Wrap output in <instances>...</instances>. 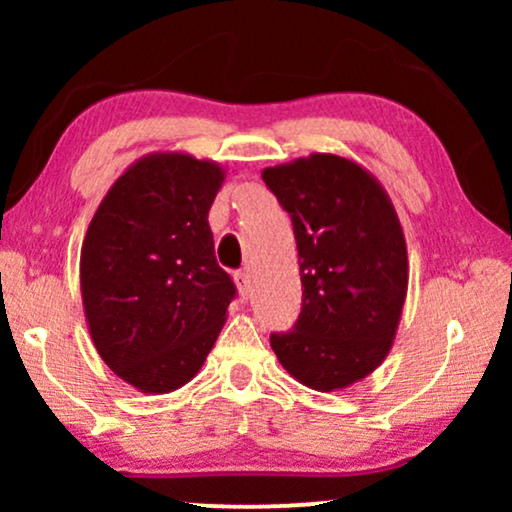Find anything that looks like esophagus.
Returning <instances> with one entry per match:
<instances>
[{"label": "esophagus", "instance_id": "34e87169", "mask_svg": "<svg viewBox=\"0 0 512 512\" xmlns=\"http://www.w3.org/2000/svg\"><path fill=\"white\" fill-rule=\"evenodd\" d=\"M233 279H235L237 291H240V296L242 298H249L251 296V277H249V272H244V270L235 272Z\"/></svg>", "mask_w": 512, "mask_h": 512}]
</instances>
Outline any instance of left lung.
<instances>
[{"label":"left lung","mask_w":512,"mask_h":512,"mask_svg":"<svg viewBox=\"0 0 512 512\" xmlns=\"http://www.w3.org/2000/svg\"><path fill=\"white\" fill-rule=\"evenodd\" d=\"M298 244L303 310L270 347L317 391L361 382L387 359L408 293V244L394 202L352 158L310 153L265 167Z\"/></svg>","instance_id":"1"}]
</instances>
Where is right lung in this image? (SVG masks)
Wrapping results in <instances>:
<instances>
[{
	"instance_id": "add662e5",
	"label": "right lung",
	"mask_w": 512,
	"mask_h": 512,
	"mask_svg": "<svg viewBox=\"0 0 512 512\" xmlns=\"http://www.w3.org/2000/svg\"><path fill=\"white\" fill-rule=\"evenodd\" d=\"M223 179L214 160L149 153L114 181L83 237L90 338L142 394L191 382L228 319L235 284L216 263L207 221Z\"/></svg>"
}]
</instances>
